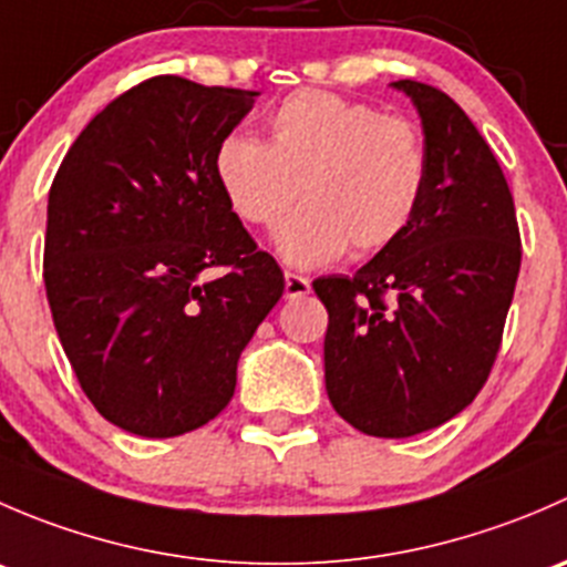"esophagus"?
Returning a JSON list of instances; mask_svg holds the SVG:
<instances>
[{
	"mask_svg": "<svg viewBox=\"0 0 567 567\" xmlns=\"http://www.w3.org/2000/svg\"><path fill=\"white\" fill-rule=\"evenodd\" d=\"M307 293H310V279L293 271L285 274V299H301Z\"/></svg>",
	"mask_w": 567,
	"mask_h": 567,
	"instance_id": "obj_1",
	"label": "esophagus"
}]
</instances>
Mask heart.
<instances>
[{
	"mask_svg": "<svg viewBox=\"0 0 567 567\" xmlns=\"http://www.w3.org/2000/svg\"><path fill=\"white\" fill-rule=\"evenodd\" d=\"M214 175L249 225H271L301 192L305 203L274 227L285 262L316 268L348 249L379 251L405 233L427 181L414 123L323 90H299L268 114V142L227 134Z\"/></svg>",
	"mask_w": 567,
	"mask_h": 567,
	"instance_id": "heart-1",
	"label": "heart"
}]
</instances>
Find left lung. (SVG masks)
<instances>
[{
    "mask_svg": "<svg viewBox=\"0 0 567 567\" xmlns=\"http://www.w3.org/2000/svg\"><path fill=\"white\" fill-rule=\"evenodd\" d=\"M422 123L427 181L414 219L353 277L312 282L329 312L326 392L357 431L405 439L483 390L522 268L513 194L466 112L400 79Z\"/></svg>",
    "mask_w": 567,
    "mask_h": 567,
    "instance_id": "8db88e82",
    "label": "left lung"
}]
</instances>
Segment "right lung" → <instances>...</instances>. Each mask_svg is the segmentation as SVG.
Wrapping results in <instances>:
<instances>
[{
  "mask_svg": "<svg viewBox=\"0 0 567 567\" xmlns=\"http://www.w3.org/2000/svg\"><path fill=\"white\" fill-rule=\"evenodd\" d=\"M257 95L147 79L90 120L51 183L43 279L54 329L90 403L136 436L214 420L285 290L214 175L216 147Z\"/></svg>",
  "mask_w": 567,
  "mask_h": 567,
  "instance_id": "1",
  "label": "right lung"
}]
</instances>
